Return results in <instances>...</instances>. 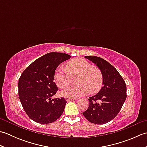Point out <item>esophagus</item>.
<instances>
[{
    "instance_id": "1",
    "label": "esophagus",
    "mask_w": 147,
    "mask_h": 147,
    "mask_svg": "<svg viewBox=\"0 0 147 147\" xmlns=\"http://www.w3.org/2000/svg\"><path fill=\"white\" fill-rule=\"evenodd\" d=\"M65 100H66L67 102H69L71 100H75L74 98H73L67 97V96H66V97H65Z\"/></svg>"
}]
</instances>
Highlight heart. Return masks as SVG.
Wrapping results in <instances>:
<instances>
[{"label": "heart", "mask_w": 147, "mask_h": 147, "mask_svg": "<svg viewBox=\"0 0 147 147\" xmlns=\"http://www.w3.org/2000/svg\"><path fill=\"white\" fill-rule=\"evenodd\" d=\"M65 68L62 67L56 69L54 80L57 85L64 88L72 82V77H76L77 84L67 87L61 95L70 98H77L88 93L97 92L101 88L103 83V75L101 70L85 59H74L69 61Z\"/></svg>", "instance_id": "obj_1"}]
</instances>
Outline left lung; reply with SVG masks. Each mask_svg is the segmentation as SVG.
Instances as JSON below:
<instances>
[{
    "label": "left lung",
    "instance_id": "obj_1",
    "mask_svg": "<svg viewBox=\"0 0 147 147\" xmlns=\"http://www.w3.org/2000/svg\"><path fill=\"white\" fill-rule=\"evenodd\" d=\"M101 70L103 86L99 92L88 98L90 104L83 112L90 123L104 124L118 114L126 98V85L121 74L113 65L101 57L85 56Z\"/></svg>",
    "mask_w": 147,
    "mask_h": 147
}]
</instances>
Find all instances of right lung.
Here are the masks:
<instances>
[{"label": "right lung", "mask_w": 147, "mask_h": 147, "mask_svg": "<svg viewBox=\"0 0 147 147\" xmlns=\"http://www.w3.org/2000/svg\"><path fill=\"white\" fill-rule=\"evenodd\" d=\"M71 55L60 52L48 53L28 66L19 79L20 102L28 117L40 124L57 120L67 101L63 97L52 99L58 91L54 74L58 65Z\"/></svg>", "instance_id": "obj_1"}]
</instances>
